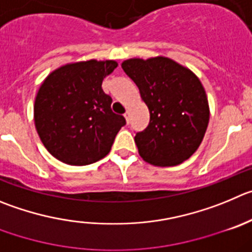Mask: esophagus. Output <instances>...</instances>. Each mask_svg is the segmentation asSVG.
<instances>
[{
    "mask_svg": "<svg viewBox=\"0 0 252 252\" xmlns=\"http://www.w3.org/2000/svg\"><path fill=\"white\" fill-rule=\"evenodd\" d=\"M124 118H126V123H128V124H129V113H128V112H126V114H124Z\"/></svg>",
    "mask_w": 252,
    "mask_h": 252,
    "instance_id": "34e87169",
    "label": "esophagus"
}]
</instances>
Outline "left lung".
Returning <instances> with one entry per match:
<instances>
[{
    "label": "left lung",
    "instance_id": "1",
    "mask_svg": "<svg viewBox=\"0 0 252 252\" xmlns=\"http://www.w3.org/2000/svg\"><path fill=\"white\" fill-rule=\"evenodd\" d=\"M122 68L149 108V124L134 138L140 157L157 166L189 159L203 142L210 117L199 78L166 57L131 58Z\"/></svg>",
    "mask_w": 252,
    "mask_h": 252
}]
</instances>
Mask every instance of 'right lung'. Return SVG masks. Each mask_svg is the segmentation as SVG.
<instances>
[{
    "instance_id": "obj_1",
    "label": "right lung",
    "mask_w": 252,
    "mask_h": 252,
    "mask_svg": "<svg viewBox=\"0 0 252 252\" xmlns=\"http://www.w3.org/2000/svg\"><path fill=\"white\" fill-rule=\"evenodd\" d=\"M114 61H86L60 67L44 79L34 100V124L46 149L69 165H88L110 152L126 126L113 113L112 98L102 89Z\"/></svg>"
}]
</instances>
